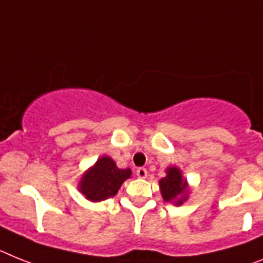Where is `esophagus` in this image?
<instances>
[{"instance_id": "1", "label": "esophagus", "mask_w": 263, "mask_h": 263, "mask_svg": "<svg viewBox=\"0 0 263 263\" xmlns=\"http://www.w3.org/2000/svg\"><path fill=\"white\" fill-rule=\"evenodd\" d=\"M136 175H138L139 178L144 179V178H147V170L143 168V167H140V168L136 170Z\"/></svg>"}]
</instances>
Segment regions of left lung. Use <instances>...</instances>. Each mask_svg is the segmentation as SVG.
Masks as SVG:
<instances>
[{
  "instance_id": "1",
  "label": "left lung",
  "mask_w": 263,
  "mask_h": 263,
  "mask_svg": "<svg viewBox=\"0 0 263 263\" xmlns=\"http://www.w3.org/2000/svg\"><path fill=\"white\" fill-rule=\"evenodd\" d=\"M159 186L165 202H173L176 206H182L187 199V180L183 179L182 171L178 167H168L167 175L159 180Z\"/></svg>"
}]
</instances>
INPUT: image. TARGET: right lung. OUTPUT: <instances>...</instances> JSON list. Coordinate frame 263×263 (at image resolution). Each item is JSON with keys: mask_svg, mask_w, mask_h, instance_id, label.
Wrapping results in <instances>:
<instances>
[{"mask_svg": "<svg viewBox=\"0 0 263 263\" xmlns=\"http://www.w3.org/2000/svg\"><path fill=\"white\" fill-rule=\"evenodd\" d=\"M131 174L129 168H119L109 156H101L95 165L83 174L79 190L90 202H101L116 195Z\"/></svg>", "mask_w": 263, "mask_h": 263, "instance_id": "1", "label": "right lung"}]
</instances>
